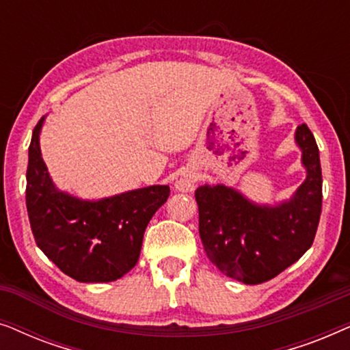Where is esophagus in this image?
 <instances>
[{
  "mask_svg": "<svg viewBox=\"0 0 350 350\" xmlns=\"http://www.w3.org/2000/svg\"><path fill=\"white\" fill-rule=\"evenodd\" d=\"M196 181H198V175L193 170H185L181 172L178 178L175 181V189H178L180 193H191L194 189Z\"/></svg>",
  "mask_w": 350,
  "mask_h": 350,
  "instance_id": "1",
  "label": "esophagus"
}]
</instances>
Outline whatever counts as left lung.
<instances>
[{
	"label": "left lung",
	"mask_w": 350,
	"mask_h": 350,
	"mask_svg": "<svg viewBox=\"0 0 350 350\" xmlns=\"http://www.w3.org/2000/svg\"><path fill=\"white\" fill-rule=\"evenodd\" d=\"M306 180L290 199L256 204L223 183L196 189L199 234L208 260L224 275L256 285L274 279L312 245L322 212V169L312 132H295Z\"/></svg>",
	"instance_id": "8db88e82"
}]
</instances>
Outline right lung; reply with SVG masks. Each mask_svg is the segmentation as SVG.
Returning a JSON list of instances; mask_svg holds the SVG:
<instances>
[{
    "label": "right lung",
    "instance_id": "add662e5",
    "mask_svg": "<svg viewBox=\"0 0 350 350\" xmlns=\"http://www.w3.org/2000/svg\"><path fill=\"white\" fill-rule=\"evenodd\" d=\"M44 121L42 116L33 129L28 148L27 210L36 245L78 282L121 279L137 265L145 229L165 204L170 188L152 185L97 200L59 189L41 156Z\"/></svg>",
    "mask_w": 350,
    "mask_h": 350
}]
</instances>
